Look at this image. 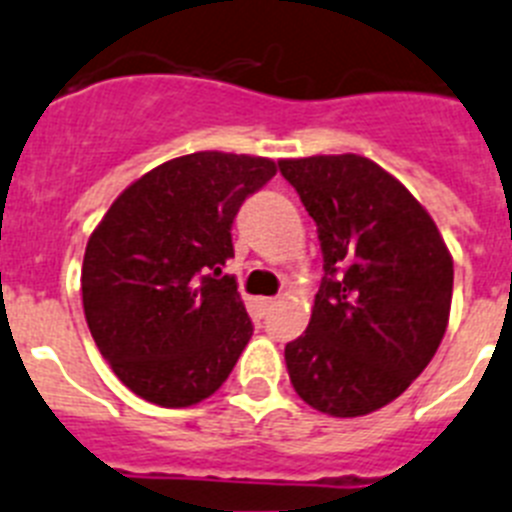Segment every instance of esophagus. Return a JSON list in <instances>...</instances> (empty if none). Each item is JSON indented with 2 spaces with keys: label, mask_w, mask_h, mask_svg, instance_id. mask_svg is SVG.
<instances>
[{
  "label": "esophagus",
  "mask_w": 512,
  "mask_h": 512,
  "mask_svg": "<svg viewBox=\"0 0 512 512\" xmlns=\"http://www.w3.org/2000/svg\"><path fill=\"white\" fill-rule=\"evenodd\" d=\"M273 306H275V299H257V309H260L262 314H268Z\"/></svg>",
  "instance_id": "esophagus-1"
}]
</instances>
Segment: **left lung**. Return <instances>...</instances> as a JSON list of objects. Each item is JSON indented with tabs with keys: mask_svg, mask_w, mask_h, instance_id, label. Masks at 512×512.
I'll use <instances>...</instances> for the list:
<instances>
[{
	"mask_svg": "<svg viewBox=\"0 0 512 512\" xmlns=\"http://www.w3.org/2000/svg\"><path fill=\"white\" fill-rule=\"evenodd\" d=\"M317 224L324 278L311 322L286 345L291 384L332 417L397 399L433 361L448 327L453 260L428 211L358 154L283 159Z\"/></svg>",
	"mask_w": 512,
	"mask_h": 512,
	"instance_id": "1",
	"label": "left lung"
}]
</instances>
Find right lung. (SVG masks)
Wrapping results in <instances>:
<instances>
[{
    "mask_svg": "<svg viewBox=\"0 0 512 512\" xmlns=\"http://www.w3.org/2000/svg\"><path fill=\"white\" fill-rule=\"evenodd\" d=\"M275 162L195 151L128 185L92 231L82 304L102 358L141 399L190 407L229 379L252 337L231 224Z\"/></svg>",
    "mask_w": 512,
    "mask_h": 512,
    "instance_id": "add662e5",
    "label": "right lung"
}]
</instances>
